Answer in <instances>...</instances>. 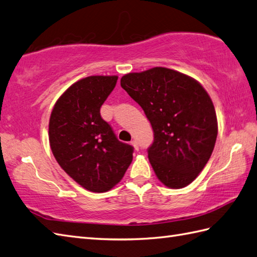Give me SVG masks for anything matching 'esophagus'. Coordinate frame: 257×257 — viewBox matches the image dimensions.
<instances>
[{"instance_id":"1","label":"esophagus","mask_w":257,"mask_h":257,"mask_svg":"<svg viewBox=\"0 0 257 257\" xmlns=\"http://www.w3.org/2000/svg\"><path fill=\"white\" fill-rule=\"evenodd\" d=\"M130 143H131V146H133V147L135 148V150H136V151H138V150H139V146H138V142H137L136 140H133V141H131Z\"/></svg>"}]
</instances>
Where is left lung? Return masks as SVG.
<instances>
[{
	"label": "left lung",
	"instance_id": "obj_1",
	"mask_svg": "<svg viewBox=\"0 0 257 257\" xmlns=\"http://www.w3.org/2000/svg\"><path fill=\"white\" fill-rule=\"evenodd\" d=\"M120 85L152 126L148 158L156 175L170 188L187 186L210 159L218 135L206 89L193 77L162 67L123 75Z\"/></svg>",
	"mask_w": 257,
	"mask_h": 257
}]
</instances>
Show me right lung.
Instances as JSON below:
<instances>
[{
  "instance_id": "add662e5",
  "label": "right lung",
  "mask_w": 257,
  "mask_h": 257,
  "mask_svg": "<svg viewBox=\"0 0 257 257\" xmlns=\"http://www.w3.org/2000/svg\"><path fill=\"white\" fill-rule=\"evenodd\" d=\"M118 76L93 75L75 82L55 104L49 142L57 162L82 187L104 193L121 181L134 147L120 142L100 116Z\"/></svg>"
}]
</instances>
